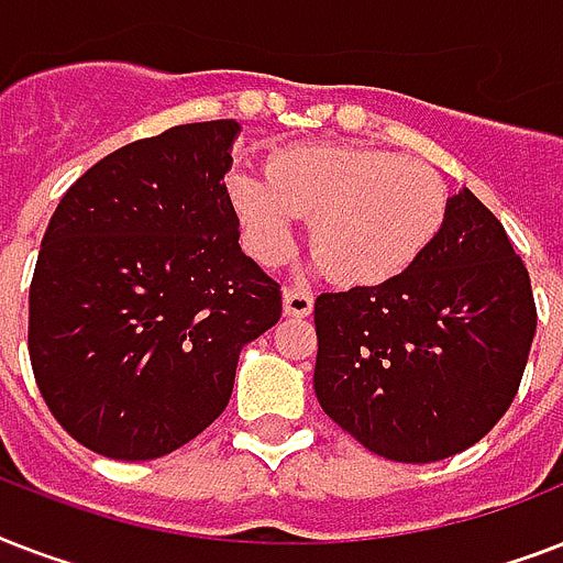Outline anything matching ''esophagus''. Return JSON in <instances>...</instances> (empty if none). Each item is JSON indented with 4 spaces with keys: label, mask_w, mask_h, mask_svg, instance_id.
<instances>
[{
    "label": "esophagus",
    "mask_w": 563,
    "mask_h": 563,
    "mask_svg": "<svg viewBox=\"0 0 563 563\" xmlns=\"http://www.w3.org/2000/svg\"><path fill=\"white\" fill-rule=\"evenodd\" d=\"M283 312L291 318H307L312 312V295L303 289H283Z\"/></svg>",
    "instance_id": "obj_1"
}]
</instances>
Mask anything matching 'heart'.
<instances>
[{"label": "heart", "instance_id": "heart-1", "mask_svg": "<svg viewBox=\"0 0 563 563\" xmlns=\"http://www.w3.org/2000/svg\"><path fill=\"white\" fill-rule=\"evenodd\" d=\"M228 195L247 251L286 263L300 219L321 272L342 286H379L427 254L446 221L450 189L435 166L383 148L291 145L268 175L233 169Z\"/></svg>", "mask_w": 563, "mask_h": 563}]
</instances>
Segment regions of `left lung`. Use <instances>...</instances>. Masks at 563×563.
Listing matches in <instances>:
<instances>
[{
	"label": "left lung",
	"mask_w": 563,
	"mask_h": 563,
	"mask_svg": "<svg viewBox=\"0 0 563 563\" xmlns=\"http://www.w3.org/2000/svg\"><path fill=\"white\" fill-rule=\"evenodd\" d=\"M534 327L523 260L497 216L462 189L409 272L318 295V402L371 453L441 462L506 415Z\"/></svg>",
	"instance_id": "obj_1"
}]
</instances>
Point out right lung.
<instances>
[{"label":"right lung","instance_id":"obj_1","mask_svg":"<svg viewBox=\"0 0 563 563\" xmlns=\"http://www.w3.org/2000/svg\"><path fill=\"white\" fill-rule=\"evenodd\" d=\"M233 119L108 154L57 203L29 291L48 411L87 450L145 462L219 418L239 353L280 321V283L239 247Z\"/></svg>","mask_w":563,"mask_h":563}]
</instances>
